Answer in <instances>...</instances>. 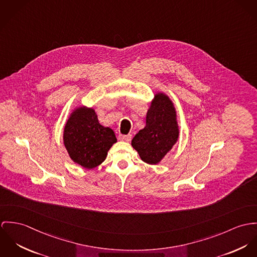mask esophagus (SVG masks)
Segmentation results:
<instances>
[{
  "mask_svg": "<svg viewBox=\"0 0 257 257\" xmlns=\"http://www.w3.org/2000/svg\"><path fill=\"white\" fill-rule=\"evenodd\" d=\"M131 138H132V136L130 134H128V135H119V139L121 141L129 142V141H131Z\"/></svg>",
  "mask_w": 257,
  "mask_h": 257,
  "instance_id": "esophagus-1",
  "label": "esophagus"
}]
</instances>
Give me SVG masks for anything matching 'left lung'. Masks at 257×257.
Here are the masks:
<instances>
[{
  "instance_id": "8db88e82",
  "label": "left lung",
  "mask_w": 257,
  "mask_h": 257,
  "mask_svg": "<svg viewBox=\"0 0 257 257\" xmlns=\"http://www.w3.org/2000/svg\"><path fill=\"white\" fill-rule=\"evenodd\" d=\"M175 109L171 99L158 93L146 117V126L132 140V147L145 163L157 165L171 151L178 138Z\"/></svg>"
}]
</instances>
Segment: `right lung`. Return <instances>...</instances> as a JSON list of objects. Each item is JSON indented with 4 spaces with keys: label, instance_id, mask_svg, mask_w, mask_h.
<instances>
[{
    "label": "right lung",
    "instance_id": "obj_1",
    "mask_svg": "<svg viewBox=\"0 0 257 257\" xmlns=\"http://www.w3.org/2000/svg\"><path fill=\"white\" fill-rule=\"evenodd\" d=\"M116 141L114 132L100 125L94 110L85 106L71 114L64 129V145L70 158L86 169L99 166Z\"/></svg>",
    "mask_w": 257,
    "mask_h": 257
}]
</instances>
